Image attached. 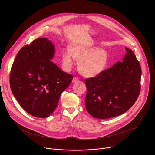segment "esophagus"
I'll use <instances>...</instances> for the list:
<instances>
[{
  "label": "esophagus",
  "mask_w": 155,
  "mask_h": 155,
  "mask_svg": "<svg viewBox=\"0 0 155 155\" xmlns=\"http://www.w3.org/2000/svg\"><path fill=\"white\" fill-rule=\"evenodd\" d=\"M78 80H79V78H78V77H74V78H73V80H72V82H73V83H74V82L78 81Z\"/></svg>",
  "instance_id": "esophagus-1"
}]
</instances>
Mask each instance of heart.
<instances>
[{
    "label": "heart",
    "instance_id": "b5f03b06",
    "mask_svg": "<svg viewBox=\"0 0 155 155\" xmlns=\"http://www.w3.org/2000/svg\"><path fill=\"white\" fill-rule=\"evenodd\" d=\"M108 58V53L104 49H95L93 46L75 44L69 47V50L62 53L61 62L63 69L69 71L75 64V59L78 60L80 72L86 77H94L104 70Z\"/></svg>",
    "mask_w": 155,
    "mask_h": 155
}]
</instances>
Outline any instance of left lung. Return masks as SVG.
Wrapping results in <instances>:
<instances>
[{"mask_svg":"<svg viewBox=\"0 0 155 155\" xmlns=\"http://www.w3.org/2000/svg\"><path fill=\"white\" fill-rule=\"evenodd\" d=\"M125 49L123 62L115 63L95 77L85 79L86 109L94 118L107 119L121 115L139 96L140 65L133 51Z\"/></svg>","mask_w":155,"mask_h":155,"instance_id":"obj_1","label":"left lung"}]
</instances>
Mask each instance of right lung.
Returning a JSON list of instances; mask_svg holds the SVG:
<instances>
[{
	"instance_id": "obj_1",
	"label": "right lung",
	"mask_w": 155,
	"mask_h": 155,
	"mask_svg": "<svg viewBox=\"0 0 155 155\" xmlns=\"http://www.w3.org/2000/svg\"><path fill=\"white\" fill-rule=\"evenodd\" d=\"M54 51L50 40L38 38L19 51L12 66L11 90L21 107L35 117L50 116L73 79L50 61Z\"/></svg>"
}]
</instances>
